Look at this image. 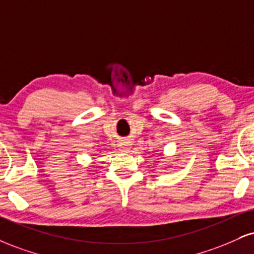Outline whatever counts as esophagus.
Wrapping results in <instances>:
<instances>
[{"label": "esophagus", "mask_w": 254, "mask_h": 254, "mask_svg": "<svg viewBox=\"0 0 254 254\" xmlns=\"http://www.w3.org/2000/svg\"><path fill=\"white\" fill-rule=\"evenodd\" d=\"M127 148H125V150H127Z\"/></svg>", "instance_id": "esophagus-1"}]
</instances>
